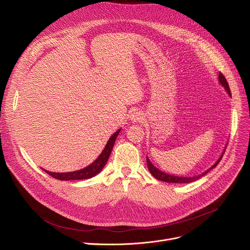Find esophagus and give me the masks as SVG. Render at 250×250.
<instances>
[{
    "label": "esophagus",
    "instance_id": "1",
    "mask_svg": "<svg viewBox=\"0 0 250 250\" xmlns=\"http://www.w3.org/2000/svg\"><path fill=\"white\" fill-rule=\"evenodd\" d=\"M130 120H132L134 123L141 122L143 120V114L141 112L135 111V112L132 113V115H130Z\"/></svg>",
    "mask_w": 250,
    "mask_h": 250
}]
</instances>
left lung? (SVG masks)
I'll list each match as a JSON object with an SVG mask.
<instances>
[{"label": "left lung", "mask_w": 250, "mask_h": 250, "mask_svg": "<svg viewBox=\"0 0 250 250\" xmlns=\"http://www.w3.org/2000/svg\"><path fill=\"white\" fill-rule=\"evenodd\" d=\"M219 81H220V83H221V85H223L224 86V88L226 89V91L228 92V94L229 95H231V91H230V88H229V85H228V82H227V80H226V78H225V76L223 75L222 73H219ZM222 155H224V154H222ZM222 157L223 156H221L220 158H219V160L211 167L209 168L208 170H207L206 172H204L203 174H201V175H199V176H194V177H179V176H174V175H169V174H167V173H164V172H162V171H160L159 169H157L151 162H150V160L147 158V165H148V169H149V171L151 172V174L156 178V179H159V180H161V181H165V182H173V183H188V182H191V181H194V180H198L200 177H202V176H204L205 174H207L209 170L211 169H213V168H215L218 164H219V162L221 161V159H222Z\"/></svg>", "instance_id": "left-lung-1"}]
</instances>
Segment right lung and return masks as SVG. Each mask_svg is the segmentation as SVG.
I'll return each mask as SVG.
<instances>
[{"label":"right lung","mask_w":250,"mask_h":250,"mask_svg":"<svg viewBox=\"0 0 250 250\" xmlns=\"http://www.w3.org/2000/svg\"><path fill=\"white\" fill-rule=\"evenodd\" d=\"M121 132V129H118L116 133H114L110 139L108 140L106 146H105L104 150L102 151V153L100 154V156L98 158L92 163L91 165H89L88 167L82 169V170H78V171H74V172H65V173H55V172H49V171H45L48 175H50L51 177H54L56 179H60V180H75V179H88L95 176L96 174H98L102 168L106 164L109 155L111 153V150L113 148L115 139L118 135V133Z\"/></svg>","instance_id":"obj_1"}]
</instances>
